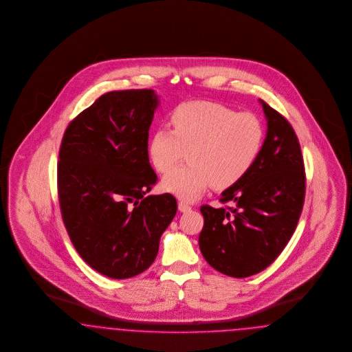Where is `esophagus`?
<instances>
[{"label":"esophagus","mask_w":352,"mask_h":352,"mask_svg":"<svg viewBox=\"0 0 352 352\" xmlns=\"http://www.w3.org/2000/svg\"><path fill=\"white\" fill-rule=\"evenodd\" d=\"M178 210L181 212H188L191 211V207L186 203V201H183V200H181L179 203H178Z\"/></svg>","instance_id":"obj_1"}]
</instances>
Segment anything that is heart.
I'll return each instance as SVG.
<instances>
[{
  "instance_id": "b5f03b06",
  "label": "heart",
  "mask_w": 352,
  "mask_h": 352,
  "mask_svg": "<svg viewBox=\"0 0 352 352\" xmlns=\"http://www.w3.org/2000/svg\"><path fill=\"white\" fill-rule=\"evenodd\" d=\"M173 131L158 126L148 142L155 169H173L187 151L190 164L164 177L165 191L182 200H195L208 187L228 188L253 168L262 152L266 129L252 113H236L224 104L195 100L171 115Z\"/></svg>"
}]
</instances>
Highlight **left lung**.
Wrapping results in <instances>:
<instances>
[{
	"mask_svg": "<svg viewBox=\"0 0 352 352\" xmlns=\"http://www.w3.org/2000/svg\"><path fill=\"white\" fill-rule=\"evenodd\" d=\"M259 103L267 122L265 144L253 168L221 192V203L233 207L200 208V252L212 267L233 278L255 275L279 256L295 232L305 195L295 131L266 102Z\"/></svg>",
	"mask_w": 352,
	"mask_h": 352,
	"instance_id": "1",
	"label": "left lung"
}]
</instances>
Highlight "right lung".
<instances>
[{"instance_id":"obj_1","label":"right lung","mask_w":352,"mask_h":352,"mask_svg":"<svg viewBox=\"0 0 352 352\" xmlns=\"http://www.w3.org/2000/svg\"><path fill=\"white\" fill-rule=\"evenodd\" d=\"M160 97L152 89L110 91L67 128L57 165L60 208L77 253L111 279H128L155 262L177 213L157 183L148 138Z\"/></svg>"}]
</instances>
